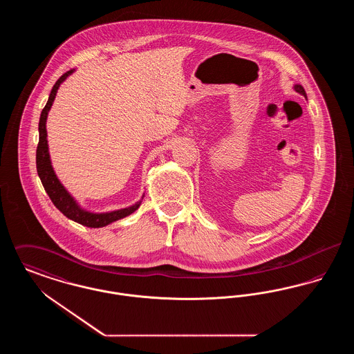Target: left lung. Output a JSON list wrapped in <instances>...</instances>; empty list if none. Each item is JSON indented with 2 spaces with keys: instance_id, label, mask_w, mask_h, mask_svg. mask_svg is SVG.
<instances>
[{
  "instance_id": "left-lung-1",
  "label": "left lung",
  "mask_w": 354,
  "mask_h": 354,
  "mask_svg": "<svg viewBox=\"0 0 354 354\" xmlns=\"http://www.w3.org/2000/svg\"><path fill=\"white\" fill-rule=\"evenodd\" d=\"M293 88H295V91H297L299 94H301V95H304V97L306 98V93H305V90H304V87L301 84H295Z\"/></svg>"
}]
</instances>
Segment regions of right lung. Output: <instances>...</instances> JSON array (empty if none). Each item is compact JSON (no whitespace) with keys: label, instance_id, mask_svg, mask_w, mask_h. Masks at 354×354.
I'll return each instance as SVG.
<instances>
[{"label":"right lung","instance_id":"1","mask_svg":"<svg viewBox=\"0 0 354 354\" xmlns=\"http://www.w3.org/2000/svg\"><path fill=\"white\" fill-rule=\"evenodd\" d=\"M74 73L73 70H68V73H65L55 84L51 88L50 95L46 106L44 107L41 117H39V124H38V131H39V142L37 146V155H35V162H37V172L38 176L42 182V185L45 188V191L48 192L49 198L51 199L53 204L70 220H74L82 225L90 227V228H101L104 225H109L110 223H114L119 219H123L129 215H131L135 212L140 203L143 201V196L139 202L135 203L133 205L127 207V208H122L117 211H111V212H102V214H94L90 211L84 209L78 203L75 202V199L68 194L66 188L59 182V179L57 178L54 169L51 167L50 155H49V147H48V133H46V119H48V113L51 109V104L55 100L57 95V90L59 88L61 84L68 78L70 74Z\"/></svg>","mask_w":354,"mask_h":354}]
</instances>
